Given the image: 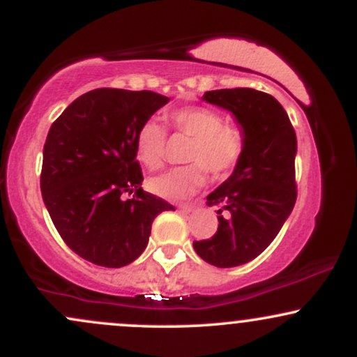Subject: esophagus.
<instances>
[{
	"mask_svg": "<svg viewBox=\"0 0 357 357\" xmlns=\"http://www.w3.org/2000/svg\"><path fill=\"white\" fill-rule=\"evenodd\" d=\"M192 208H195V204H188V203L179 204V211L181 213H190V211H192Z\"/></svg>",
	"mask_w": 357,
	"mask_h": 357,
	"instance_id": "1",
	"label": "esophagus"
}]
</instances>
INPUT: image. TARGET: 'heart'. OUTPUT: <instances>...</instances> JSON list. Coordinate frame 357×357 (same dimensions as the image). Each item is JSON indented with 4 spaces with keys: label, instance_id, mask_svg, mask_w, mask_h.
<instances>
[{
    "label": "heart",
    "instance_id": "heart-1",
    "mask_svg": "<svg viewBox=\"0 0 357 357\" xmlns=\"http://www.w3.org/2000/svg\"><path fill=\"white\" fill-rule=\"evenodd\" d=\"M166 121L174 132L192 139L186 153L190 165L154 176L149 181L154 195L181 202L202 190L206 183V171L215 178H223L240 165L247 147L245 130L236 124H227L218 110L191 105L167 112ZM166 139L165 126L154 119L139 127L136 154L149 169L165 165Z\"/></svg>",
    "mask_w": 357,
    "mask_h": 357
}]
</instances>
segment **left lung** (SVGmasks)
Segmentation results:
<instances>
[{"instance_id": "left-lung-1", "label": "left lung", "mask_w": 357, "mask_h": 357, "mask_svg": "<svg viewBox=\"0 0 357 357\" xmlns=\"http://www.w3.org/2000/svg\"><path fill=\"white\" fill-rule=\"evenodd\" d=\"M203 99L233 112L247 147L233 174L206 198L208 206H218V230L192 247L215 267H238L272 243L294 210L296 130L277 99L260 90H211Z\"/></svg>"}]
</instances>
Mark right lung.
<instances>
[{
	"mask_svg": "<svg viewBox=\"0 0 357 357\" xmlns=\"http://www.w3.org/2000/svg\"><path fill=\"white\" fill-rule=\"evenodd\" d=\"M167 97L151 90L96 89L53 122L40 174L43 203L67 247L100 267L144 252L159 213L173 204L141 188L136 134ZM127 194L133 198L125 199Z\"/></svg>",
	"mask_w": 357,
	"mask_h": 357,
	"instance_id": "add662e5",
	"label": "right lung"
}]
</instances>
